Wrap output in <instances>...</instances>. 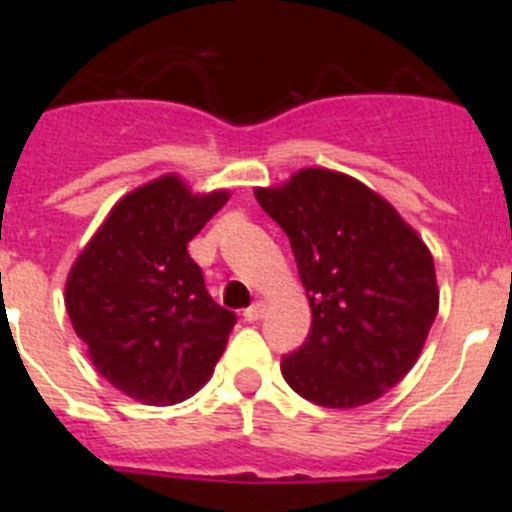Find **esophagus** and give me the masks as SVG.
Masks as SVG:
<instances>
[{"label":"esophagus","mask_w":512,"mask_h":512,"mask_svg":"<svg viewBox=\"0 0 512 512\" xmlns=\"http://www.w3.org/2000/svg\"><path fill=\"white\" fill-rule=\"evenodd\" d=\"M264 312H266L264 302H253L248 310H243V318H246L248 323H259V320L264 318Z\"/></svg>","instance_id":"1"}]
</instances>
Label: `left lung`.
I'll use <instances>...</instances> for the list:
<instances>
[{"instance_id": "1", "label": "left lung", "mask_w": 512, "mask_h": 512, "mask_svg": "<svg viewBox=\"0 0 512 512\" xmlns=\"http://www.w3.org/2000/svg\"><path fill=\"white\" fill-rule=\"evenodd\" d=\"M253 194L287 233L312 310L284 379L323 408L374 402L413 369L436 320L431 251L390 202L338 171L302 169Z\"/></svg>"}]
</instances>
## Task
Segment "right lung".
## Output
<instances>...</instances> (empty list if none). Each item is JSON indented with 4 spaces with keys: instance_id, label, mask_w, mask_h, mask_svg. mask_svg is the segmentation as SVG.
Here are the masks:
<instances>
[{
    "instance_id": "add662e5",
    "label": "right lung",
    "mask_w": 512,
    "mask_h": 512,
    "mask_svg": "<svg viewBox=\"0 0 512 512\" xmlns=\"http://www.w3.org/2000/svg\"><path fill=\"white\" fill-rule=\"evenodd\" d=\"M228 202L161 176L125 194L66 282V310L112 387L146 405L187 400L223 356L235 312L210 297L187 243Z\"/></svg>"
}]
</instances>
